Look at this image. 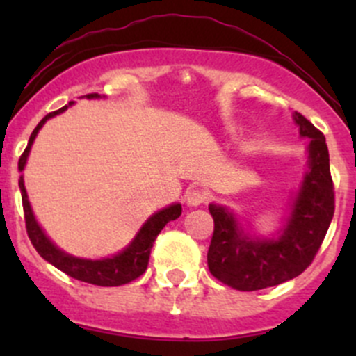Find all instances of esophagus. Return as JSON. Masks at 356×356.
I'll return each instance as SVG.
<instances>
[{
    "label": "esophagus",
    "mask_w": 356,
    "mask_h": 356,
    "mask_svg": "<svg viewBox=\"0 0 356 356\" xmlns=\"http://www.w3.org/2000/svg\"><path fill=\"white\" fill-rule=\"evenodd\" d=\"M207 193H203L201 189H189V191L186 193V203H188L189 207H200V204L207 203Z\"/></svg>",
    "instance_id": "34e87169"
}]
</instances>
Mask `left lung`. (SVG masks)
<instances>
[{"label": "left lung", "instance_id": "left-lung-1", "mask_svg": "<svg viewBox=\"0 0 356 356\" xmlns=\"http://www.w3.org/2000/svg\"><path fill=\"white\" fill-rule=\"evenodd\" d=\"M294 122L308 145V172L293 201V211L275 238L243 232L229 208L211 203L213 236L208 248L211 275L238 291H257L298 277L314 261L334 215V184L325 138L310 120L294 111Z\"/></svg>", "mask_w": 356, "mask_h": 356}]
</instances>
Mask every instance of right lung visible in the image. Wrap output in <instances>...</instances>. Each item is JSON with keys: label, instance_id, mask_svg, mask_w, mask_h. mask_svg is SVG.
I'll return each instance as SVG.
<instances>
[{"label": "right lung", "instance_id": "add662e5", "mask_svg": "<svg viewBox=\"0 0 356 356\" xmlns=\"http://www.w3.org/2000/svg\"><path fill=\"white\" fill-rule=\"evenodd\" d=\"M84 98H99V95L92 92V95H86ZM72 103L63 106V108L51 111V113L46 115L41 122L38 124V127L32 131L31 138H29L27 148L24 149L22 156L19 160V170L22 172L25 167V161H27L29 152H31V146L34 143L35 136H38L39 129L46 124V120L55 115L65 111ZM20 193H22V207H24V218H25V229H27V236L31 239L32 246L35 248L39 254L44 258L46 261H49L51 265H55L56 268H60L62 272H65L70 277L77 279V281L89 282V284L95 286H103V288H110V286H122L127 284V282L134 281L139 275H143L146 272L149 261V253H152L153 243H155L156 236L160 234L161 229L168 224V222L175 220V218L181 217L182 207L179 203L170 204V207L163 208V210L156 211L155 215L148 218L145 222L139 232L136 234V238L132 239V243L125 248L124 251H120L118 254H113L111 258H102V260H86V258H77L72 257V254L65 253L60 248H56L46 238L44 231L39 227V224L35 222L34 213H32L31 203L27 200V191H25L24 186V177H20L19 181Z\"/></svg>", "mask_w": 356, "mask_h": 356}]
</instances>
